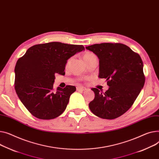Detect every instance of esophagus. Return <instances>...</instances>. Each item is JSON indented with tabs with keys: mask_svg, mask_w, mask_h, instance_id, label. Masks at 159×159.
I'll use <instances>...</instances> for the list:
<instances>
[{
	"mask_svg": "<svg viewBox=\"0 0 159 159\" xmlns=\"http://www.w3.org/2000/svg\"><path fill=\"white\" fill-rule=\"evenodd\" d=\"M86 89V88H84V87H82V86H78V87H77V91H85Z\"/></svg>",
	"mask_w": 159,
	"mask_h": 159,
	"instance_id": "esophagus-1",
	"label": "esophagus"
}]
</instances>
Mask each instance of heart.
Segmentation results:
<instances>
[{"label":"heart","instance_id":"b5f03b06","mask_svg":"<svg viewBox=\"0 0 159 159\" xmlns=\"http://www.w3.org/2000/svg\"><path fill=\"white\" fill-rule=\"evenodd\" d=\"M94 54H93V53H91V52H86V54H84V56H83V59H84V60H86V59H89V57H91V56H94ZM70 61H71V59L68 61V62H67V65H68L69 64V63L70 62Z\"/></svg>","mask_w":159,"mask_h":159}]
</instances>
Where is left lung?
<instances>
[{
	"label": "left lung",
	"mask_w": 159,
	"mask_h": 159,
	"mask_svg": "<svg viewBox=\"0 0 159 159\" xmlns=\"http://www.w3.org/2000/svg\"><path fill=\"white\" fill-rule=\"evenodd\" d=\"M99 59L100 79H106L105 93L92 88L94 98L91 111L103 119L113 120L127 111L138 97L145 82L143 62L139 54L121 43H104L86 47Z\"/></svg>",
	"instance_id": "obj_1"
}]
</instances>
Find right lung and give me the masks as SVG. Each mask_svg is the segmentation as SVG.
I'll list each match as a JSON object with an SVG mask.
<instances>
[{
	"instance_id": "1",
	"label": "right lung",
	"mask_w": 159,
	"mask_h": 159,
	"mask_svg": "<svg viewBox=\"0 0 159 159\" xmlns=\"http://www.w3.org/2000/svg\"><path fill=\"white\" fill-rule=\"evenodd\" d=\"M82 45L51 42L30 47L15 68V88L20 101L36 118L54 119L66 108L73 86L54 89L55 73L63 75L68 59L84 50Z\"/></svg>"
}]
</instances>
